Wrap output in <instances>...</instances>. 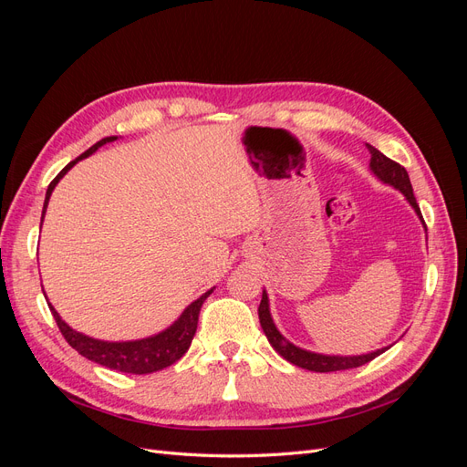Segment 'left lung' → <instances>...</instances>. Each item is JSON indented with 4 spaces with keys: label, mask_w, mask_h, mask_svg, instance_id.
<instances>
[{
    "label": "left lung",
    "mask_w": 467,
    "mask_h": 467,
    "mask_svg": "<svg viewBox=\"0 0 467 467\" xmlns=\"http://www.w3.org/2000/svg\"><path fill=\"white\" fill-rule=\"evenodd\" d=\"M366 148H368V151H370V169L378 175V179H381L384 182H388V185L401 191L405 194V199L409 201V204H411L417 214L420 216V208L417 204L411 181H409L405 167H401L398 161L386 158L384 153L378 151L370 144H366ZM259 321H261V327L268 338V343L275 347V350L280 357H285L288 362L300 366V368L312 370V372H337V370L358 368V366L374 360L376 357H379L381 352L386 350V348H379L376 352H370V355H360V357H327V355H317V352H309V350L294 347L275 327L271 312H268L266 292H263V300L259 304Z\"/></svg>",
    "instance_id": "8db88e82"
}]
</instances>
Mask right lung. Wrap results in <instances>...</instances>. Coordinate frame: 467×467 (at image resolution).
Wrapping results in <instances>:
<instances>
[{
    "mask_svg": "<svg viewBox=\"0 0 467 467\" xmlns=\"http://www.w3.org/2000/svg\"><path fill=\"white\" fill-rule=\"evenodd\" d=\"M112 140H117V138L115 136L103 138L101 142H97L88 151H83L79 158L69 161L62 169V171L52 179V182L48 185V191H47L45 208H42V218H45L48 199H50L54 187L58 185V181L67 173V169L74 167L79 160L88 158V155L93 153L97 148H101L107 142H112ZM210 294H212V290H208L206 294L201 296L199 300L192 302L185 309V312L181 314V317L171 325V327L165 329L163 333L142 338V341H130V343H107V341H97V338L81 335L74 329H69L67 325L60 319V316L56 314V309L50 304H48V307L56 319V325H58L60 333L67 341V345L76 348L81 357H86L101 366H107V368H110V370H119V372H126V374H151V372L167 368V366H171L189 350V347L192 343V337L196 333V325H199L201 307Z\"/></svg>",
    "mask_w": 467,
    "mask_h": 467,
    "instance_id": "right-lung-1",
    "label": "right lung"
}]
</instances>
